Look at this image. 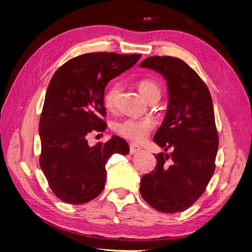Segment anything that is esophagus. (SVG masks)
<instances>
[{
    "label": "esophagus",
    "mask_w": 252,
    "mask_h": 252,
    "mask_svg": "<svg viewBox=\"0 0 252 252\" xmlns=\"http://www.w3.org/2000/svg\"><path fill=\"white\" fill-rule=\"evenodd\" d=\"M129 147H130V154L131 155H134V154H136V152L141 150V147L138 146V145H136V144H133V143H131L130 145H129Z\"/></svg>",
    "instance_id": "1"
}]
</instances>
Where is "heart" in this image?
<instances>
[{
  "label": "heart",
  "instance_id": "1",
  "mask_svg": "<svg viewBox=\"0 0 252 252\" xmlns=\"http://www.w3.org/2000/svg\"><path fill=\"white\" fill-rule=\"evenodd\" d=\"M140 93L144 95L146 100L150 101L154 97H159L161 95V88H159L158 84L150 79H144L138 82L136 84ZM121 86L119 84H112L107 90L105 91L103 102L104 105L108 109H113L116 107L117 101L120 95ZM155 127V121L150 118H144V119H133V118H127L123 121L119 122L116 125V131L119 135L123 136V138L134 141V142H141L149 134V132Z\"/></svg>",
  "mask_w": 252,
  "mask_h": 252
}]
</instances>
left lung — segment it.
I'll return each instance as SVG.
<instances>
[{"label": "left lung", "instance_id": "1", "mask_svg": "<svg viewBox=\"0 0 252 252\" xmlns=\"http://www.w3.org/2000/svg\"><path fill=\"white\" fill-rule=\"evenodd\" d=\"M140 66L167 82L168 108L154 141L172 150L156 156V170L142 178L140 192L152 208L182 212L200 199L216 169L219 135L212 98L199 74L178 58L150 57Z\"/></svg>", "mask_w": 252, "mask_h": 252}]
</instances>
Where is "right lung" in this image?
I'll list each match as a JSON object with an SVG mask.
<instances>
[{
    "mask_svg": "<svg viewBox=\"0 0 252 252\" xmlns=\"http://www.w3.org/2000/svg\"><path fill=\"white\" fill-rule=\"evenodd\" d=\"M141 55L85 53L68 61L53 74L40 118V166L61 201L80 205L105 187V165L113 154L126 156L129 146L118 135L90 146L87 136L106 129L103 102L107 83L131 68Z\"/></svg>",
    "mask_w": 252,
    "mask_h": 252,
    "instance_id": "right-lung-1",
    "label": "right lung"
}]
</instances>
